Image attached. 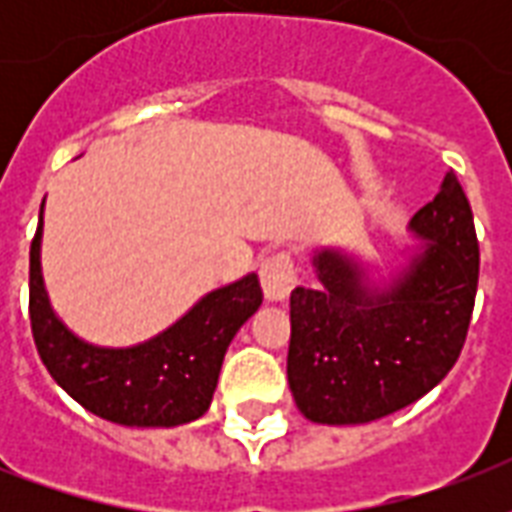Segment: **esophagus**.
Returning a JSON list of instances; mask_svg holds the SVG:
<instances>
[{"instance_id":"obj_1","label":"esophagus","mask_w":512,"mask_h":512,"mask_svg":"<svg viewBox=\"0 0 512 512\" xmlns=\"http://www.w3.org/2000/svg\"><path fill=\"white\" fill-rule=\"evenodd\" d=\"M260 281H263V292L268 300H287L289 292L297 284L292 257L287 252H276V255L265 257L260 263Z\"/></svg>"}]
</instances>
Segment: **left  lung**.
Here are the masks:
<instances>
[{"label": "left lung", "instance_id": "left-lung-1", "mask_svg": "<svg viewBox=\"0 0 512 512\" xmlns=\"http://www.w3.org/2000/svg\"><path fill=\"white\" fill-rule=\"evenodd\" d=\"M425 252L393 289H366L348 257L321 252V287L292 289L287 377L297 409L324 425L380 420L457 364L478 289L473 209L454 172L412 217Z\"/></svg>", "mask_w": 512, "mask_h": 512}]
</instances>
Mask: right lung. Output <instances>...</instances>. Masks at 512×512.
Wrapping results in <instances>:
<instances>
[{"label":"right lung","instance_id":"add662e5","mask_svg":"<svg viewBox=\"0 0 512 512\" xmlns=\"http://www.w3.org/2000/svg\"><path fill=\"white\" fill-rule=\"evenodd\" d=\"M39 239L42 215L28 252V316L52 380L87 412L130 428H172L207 412L225 350L263 303L255 273L201 297L154 340L124 350L95 348L52 316L39 271Z\"/></svg>","mask_w":512,"mask_h":512}]
</instances>
